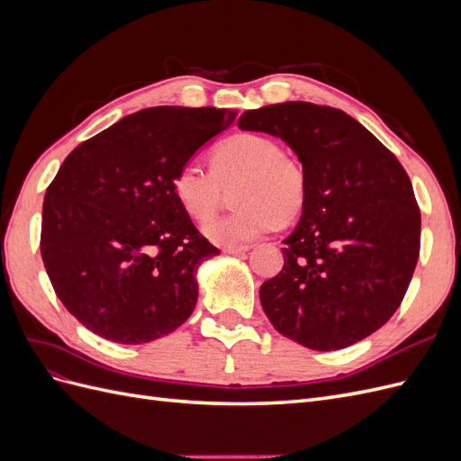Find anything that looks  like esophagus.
<instances>
[{"instance_id":"1","label":"esophagus","mask_w":461,"mask_h":461,"mask_svg":"<svg viewBox=\"0 0 461 461\" xmlns=\"http://www.w3.org/2000/svg\"><path fill=\"white\" fill-rule=\"evenodd\" d=\"M249 248H252V246H248V244H240V246H225V248H222V252H225V254H244V252H248Z\"/></svg>"}]
</instances>
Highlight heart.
I'll list each match as a JSON object with an SVG mask.
<instances>
[{"instance_id": "1", "label": "heart", "mask_w": 461, "mask_h": 461, "mask_svg": "<svg viewBox=\"0 0 461 461\" xmlns=\"http://www.w3.org/2000/svg\"><path fill=\"white\" fill-rule=\"evenodd\" d=\"M239 205L229 215L209 221L203 234L215 244L239 246L296 219L308 202L305 167L283 151L275 138L259 132H236L219 142L209 169L186 161L173 176V192L185 212L196 221L212 219L229 188Z\"/></svg>"}]
</instances>
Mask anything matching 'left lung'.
I'll list each match as a JSON object with an SVG mask.
<instances>
[{
	"label": "left lung",
	"mask_w": 461,
	"mask_h": 461,
	"mask_svg": "<svg viewBox=\"0 0 461 461\" xmlns=\"http://www.w3.org/2000/svg\"><path fill=\"white\" fill-rule=\"evenodd\" d=\"M296 151L308 173L300 225L285 240V267L259 288L283 337L312 350H340L394 315L421 246L411 180L386 146L344 111L285 102L246 111Z\"/></svg>",
	"instance_id": "obj_1"
}]
</instances>
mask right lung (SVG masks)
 <instances>
[{
    "label": "right lung",
    "mask_w": 461,
    "mask_h": 461,
    "mask_svg": "<svg viewBox=\"0 0 461 461\" xmlns=\"http://www.w3.org/2000/svg\"><path fill=\"white\" fill-rule=\"evenodd\" d=\"M239 111L159 105L68 153L46 190L40 252L55 294L97 337L144 344L196 308L200 263L219 254L173 192V176Z\"/></svg>",
    "instance_id": "right-lung-1"
}]
</instances>
